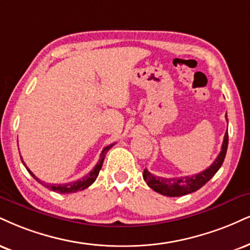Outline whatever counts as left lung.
<instances>
[{"label":"left lung","instance_id":"1","mask_svg":"<svg viewBox=\"0 0 250 250\" xmlns=\"http://www.w3.org/2000/svg\"><path fill=\"white\" fill-rule=\"evenodd\" d=\"M227 116V115H226ZM228 146V133L226 131L222 142L221 151L213 164L203 172L194 174V176L179 177V178H164V177H158L149 172L148 170L143 171V178L146 182L149 188H151L155 192L167 195V197H182V195L192 193L199 190L204 185L212 178L214 174L220 169L224 159L226 157Z\"/></svg>","mask_w":250,"mask_h":250}]
</instances>
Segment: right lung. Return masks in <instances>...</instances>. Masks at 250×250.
I'll list each match as a JSON object with an SVG mask.
<instances>
[{
	"mask_svg": "<svg viewBox=\"0 0 250 250\" xmlns=\"http://www.w3.org/2000/svg\"><path fill=\"white\" fill-rule=\"evenodd\" d=\"M114 144H110V146H108L102 150L101 155H100V159H99V162L96 163V165L94 167V169H93L91 172H88L86 174L85 177H83V178L79 179V180H76V182H71V183H67V184H44L43 182H42L41 179H38L37 177L35 176L34 173L31 172V171L29 170V167H26L25 163L23 162L24 167H26V170L29 171V173L31 174L34 178L37 180L38 183H41V184H43L44 186H46V188H49L50 190L55 191V192H58V193H62V194H66V193H74V192H78V191H83L85 190V188H88V186H91L93 183L95 182V179L98 178L99 176V172H100L101 167H102V163H104V159L106 157V154L108 152V150H109ZM22 159V157H21Z\"/></svg>",
	"mask_w": 250,
	"mask_h": 250,
	"instance_id": "add662e5",
	"label": "right lung"
}]
</instances>
